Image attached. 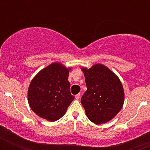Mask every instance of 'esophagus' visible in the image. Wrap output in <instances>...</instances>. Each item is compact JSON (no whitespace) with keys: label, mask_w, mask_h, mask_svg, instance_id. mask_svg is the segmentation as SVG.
I'll list each match as a JSON object with an SVG mask.
<instances>
[{"label":"esophagus","mask_w":150,"mask_h":150,"mask_svg":"<svg viewBox=\"0 0 150 150\" xmlns=\"http://www.w3.org/2000/svg\"><path fill=\"white\" fill-rule=\"evenodd\" d=\"M80 98H81V94H80V93H78L77 95H75V99H79Z\"/></svg>","instance_id":"1"}]
</instances>
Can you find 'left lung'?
I'll list each match as a JSON object with an SVG mask.
<instances>
[{
    "label": "left lung",
    "mask_w": 150,
    "mask_h": 150,
    "mask_svg": "<svg viewBox=\"0 0 150 150\" xmlns=\"http://www.w3.org/2000/svg\"><path fill=\"white\" fill-rule=\"evenodd\" d=\"M87 91L81 98L86 116L93 123H105L114 118L124 103L123 87L118 77L107 67L96 64L81 67Z\"/></svg>",
    "instance_id": "1"
}]
</instances>
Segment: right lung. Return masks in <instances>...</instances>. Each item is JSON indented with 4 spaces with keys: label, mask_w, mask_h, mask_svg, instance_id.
<instances>
[{
    "label": "right lung",
    "mask_w": 150,
    "mask_h": 150,
    "mask_svg": "<svg viewBox=\"0 0 150 150\" xmlns=\"http://www.w3.org/2000/svg\"><path fill=\"white\" fill-rule=\"evenodd\" d=\"M71 69L62 63L54 62L33 78L28 88V103L39 117L54 122L65 114L75 98L69 91L68 81Z\"/></svg>",
    "instance_id": "add662e5"
}]
</instances>
